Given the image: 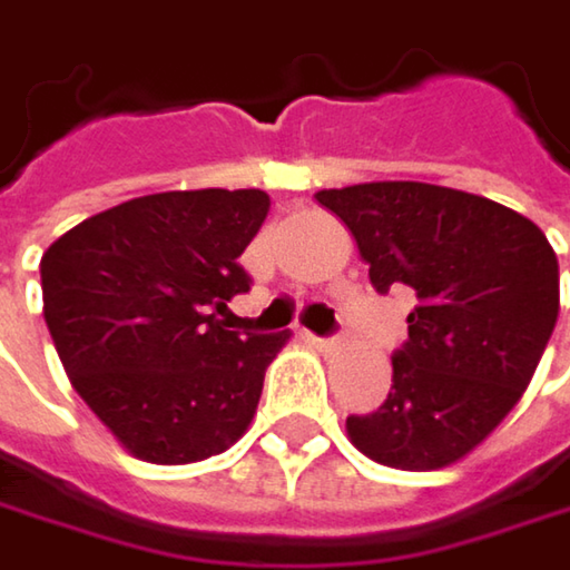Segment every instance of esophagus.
<instances>
[{
	"instance_id": "obj_1",
	"label": "esophagus",
	"mask_w": 570,
	"mask_h": 570,
	"mask_svg": "<svg viewBox=\"0 0 570 570\" xmlns=\"http://www.w3.org/2000/svg\"><path fill=\"white\" fill-rule=\"evenodd\" d=\"M309 338H313L320 348H336V345H342V336H313V333H309Z\"/></svg>"
}]
</instances>
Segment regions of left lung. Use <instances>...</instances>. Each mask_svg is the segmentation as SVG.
Segmentation results:
<instances>
[{
  "mask_svg": "<svg viewBox=\"0 0 570 570\" xmlns=\"http://www.w3.org/2000/svg\"><path fill=\"white\" fill-rule=\"evenodd\" d=\"M379 293L411 286L391 391L345 421L368 460L440 470L476 450L529 389L558 320V257L539 225L483 195L428 181L323 188Z\"/></svg>",
  "mask_w": 570,
  "mask_h": 570,
  "instance_id": "left-lung-1",
  "label": "left lung"
}]
</instances>
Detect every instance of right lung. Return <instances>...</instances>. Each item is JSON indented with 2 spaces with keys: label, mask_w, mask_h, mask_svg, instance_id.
<instances>
[{
  "label": "right lung",
  "mask_w": 570,
  "mask_h": 570,
  "mask_svg": "<svg viewBox=\"0 0 570 570\" xmlns=\"http://www.w3.org/2000/svg\"><path fill=\"white\" fill-rule=\"evenodd\" d=\"M261 188L159 191L107 208L41 257L45 323L71 385L146 463L225 453L250 428L264 372L289 333L225 330L250 277Z\"/></svg>",
  "instance_id": "right-lung-1"
}]
</instances>
